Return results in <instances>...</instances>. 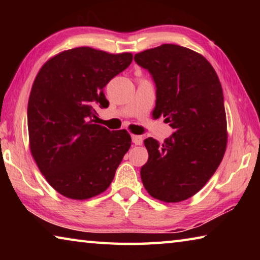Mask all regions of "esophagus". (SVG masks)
I'll return each instance as SVG.
<instances>
[{
  "label": "esophagus",
  "instance_id": "34e87169",
  "mask_svg": "<svg viewBox=\"0 0 260 260\" xmlns=\"http://www.w3.org/2000/svg\"><path fill=\"white\" fill-rule=\"evenodd\" d=\"M132 141H133V143L135 146H141L143 142V138L140 135H132Z\"/></svg>",
  "mask_w": 260,
  "mask_h": 260
}]
</instances>
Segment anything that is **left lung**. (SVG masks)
I'll return each instance as SVG.
<instances>
[{
	"label": "left lung",
	"mask_w": 260,
	"mask_h": 260,
	"mask_svg": "<svg viewBox=\"0 0 260 260\" xmlns=\"http://www.w3.org/2000/svg\"><path fill=\"white\" fill-rule=\"evenodd\" d=\"M156 85L153 116H164L174 133L164 143L144 140L149 158L141 179L149 195L178 203L199 192L217 171L227 146L221 83L208 59L178 45L134 56Z\"/></svg>",
	"instance_id": "left-lung-1"
}]
</instances>
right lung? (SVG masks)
<instances>
[{
    "label": "right lung",
    "instance_id": "obj_1",
    "mask_svg": "<svg viewBox=\"0 0 260 260\" xmlns=\"http://www.w3.org/2000/svg\"><path fill=\"white\" fill-rule=\"evenodd\" d=\"M132 59L131 52L79 47L46 61L35 78L27 107L30 152L50 186L68 199L107 190L128 151L126 129L110 132L94 118L109 107L104 87Z\"/></svg>",
    "mask_w": 260,
    "mask_h": 260
}]
</instances>
